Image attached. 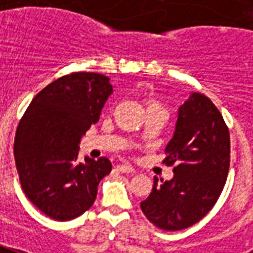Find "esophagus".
<instances>
[{"label": "esophagus", "mask_w": 253, "mask_h": 253, "mask_svg": "<svg viewBox=\"0 0 253 253\" xmlns=\"http://www.w3.org/2000/svg\"><path fill=\"white\" fill-rule=\"evenodd\" d=\"M117 169H119L120 172H125V174H133V172H136V169L129 165H119L117 166Z\"/></svg>", "instance_id": "obj_1"}]
</instances>
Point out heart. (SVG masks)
Returning <instances> with one entry per match:
<instances>
[{
  "label": "heart",
  "mask_w": 253,
  "mask_h": 253,
  "mask_svg": "<svg viewBox=\"0 0 253 253\" xmlns=\"http://www.w3.org/2000/svg\"><path fill=\"white\" fill-rule=\"evenodd\" d=\"M152 106H159V108H163L159 102H156V101H148V105H147V109L148 108H152ZM165 109V108H163Z\"/></svg>",
  "instance_id": "obj_1"
}]
</instances>
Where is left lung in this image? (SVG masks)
Listing matches in <instances>:
<instances>
[{"instance_id": "left-lung-1", "label": "left lung", "mask_w": 253, "mask_h": 253, "mask_svg": "<svg viewBox=\"0 0 253 253\" xmlns=\"http://www.w3.org/2000/svg\"><path fill=\"white\" fill-rule=\"evenodd\" d=\"M165 163L174 165V178L154 187L140 204L145 217L163 230L197 224L214 206L228 178L229 129L206 95L193 93L178 110Z\"/></svg>"}]
</instances>
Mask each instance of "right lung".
Wrapping results in <instances>:
<instances>
[{
  "instance_id": "1",
  "label": "right lung",
  "mask_w": 253,
  "mask_h": 253,
  "mask_svg": "<svg viewBox=\"0 0 253 253\" xmlns=\"http://www.w3.org/2000/svg\"><path fill=\"white\" fill-rule=\"evenodd\" d=\"M112 93L102 74H68L44 87L18 123L14 159L20 183L28 200L52 220L84 214L112 171L106 158L78 162L81 139L98 121Z\"/></svg>"
}]
</instances>
